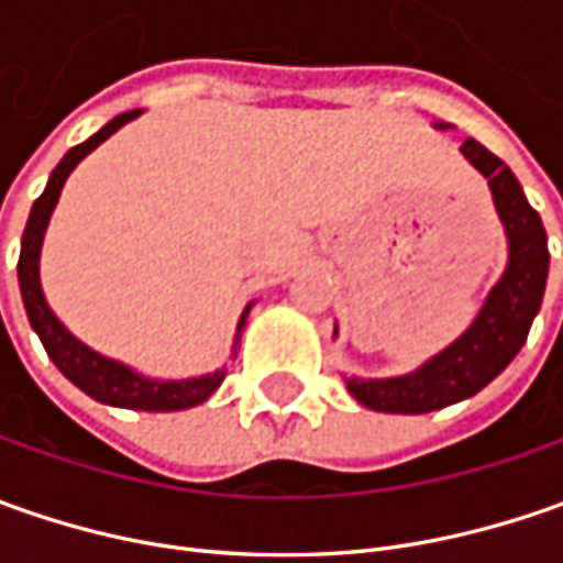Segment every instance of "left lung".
I'll list each match as a JSON object with an SVG mask.
<instances>
[{
    "label": "left lung",
    "mask_w": 563,
    "mask_h": 563,
    "mask_svg": "<svg viewBox=\"0 0 563 563\" xmlns=\"http://www.w3.org/2000/svg\"><path fill=\"white\" fill-rule=\"evenodd\" d=\"M435 128L444 131L451 124L435 121ZM461 153L488 181L492 203L508 238V263L501 278L486 294L476 319L435 357H429L404 376H344L351 398L378 413L413 417L473 398L492 378L501 376L510 360L520 354L532 319L542 307L549 278V238L539 212L530 206L514 172L495 153H488L483 143L470 137Z\"/></svg>",
    "instance_id": "obj_1"
}]
</instances>
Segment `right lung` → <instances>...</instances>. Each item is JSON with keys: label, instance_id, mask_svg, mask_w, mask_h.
I'll use <instances>...</instances> for the list:
<instances>
[{"label": "right lung", "instance_id": "right-lung-1", "mask_svg": "<svg viewBox=\"0 0 563 563\" xmlns=\"http://www.w3.org/2000/svg\"><path fill=\"white\" fill-rule=\"evenodd\" d=\"M137 115H143V109L121 112L109 124H102L93 137L71 146L62 156V163L55 165L49 181H46V190L33 203L24 238H21L18 285H21V300H24V310H27V319H31V329L40 335L49 360L58 366V373L68 378L71 385H77L84 395H90L99 404H109V407L146 410V413H172V410H187V407H197L206 398H212V391L225 378V369L190 378L143 376L137 369H131L128 363L106 357V354H99L93 347H87L77 335H71L65 329V322L53 313V307L46 303V294H43V285H40V250H43L46 228H49L53 209L58 203V197H62V187L68 181V175L75 172L80 159H87L97 150L99 143L109 141L119 128H124L128 121H134ZM250 307H253V300L244 307V313L238 319V332H234V341H231V357L241 347V332H244Z\"/></svg>", "mask_w": 563, "mask_h": 563}]
</instances>
